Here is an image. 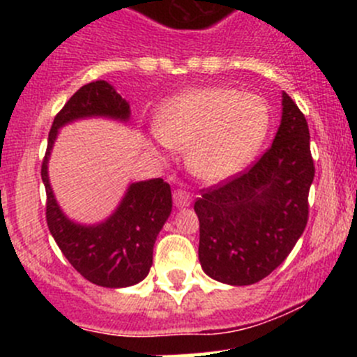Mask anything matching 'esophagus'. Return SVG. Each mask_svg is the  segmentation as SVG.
Instances as JSON below:
<instances>
[{
  "label": "esophagus",
  "mask_w": 357,
  "mask_h": 357,
  "mask_svg": "<svg viewBox=\"0 0 357 357\" xmlns=\"http://www.w3.org/2000/svg\"><path fill=\"white\" fill-rule=\"evenodd\" d=\"M172 200H174L176 207H188L192 204V195L188 192H185V190H174Z\"/></svg>",
  "instance_id": "1"
}]
</instances>
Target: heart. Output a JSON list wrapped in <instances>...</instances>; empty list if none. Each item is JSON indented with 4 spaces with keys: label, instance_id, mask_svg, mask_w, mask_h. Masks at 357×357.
Masks as SVG:
<instances>
[{
    "label": "heart",
    "instance_id": "1",
    "mask_svg": "<svg viewBox=\"0 0 357 357\" xmlns=\"http://www.w3.org/2000/svg\"><path fill=\"white\" fill-rule=\"evenodd\" d=\"M271 124L262 96L235 88H202L183 93L158 115L164 145L186 150L190 171L207 183L238 174L261 150Z\"/></svg>",
    "mask_w": 357,
    "mask_h": 357
}]
</instances>
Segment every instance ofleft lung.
Instances as JSON below:
<instances>
[{"instance_id": "left-lung-1", "label": "left lung", "mask_w": 357, "mask_h": 357, "mask_svg": "<svg viewBox=\"0 0 357 357\" xmlns=\"http://www.w3.org/2000/svg\"><path fill=\"white\" fill-rule=\"evenodd\" d=\"M312 179L307 121L283 93L282 124L273 145L245 171L204 188L195 200L202 269L238 287L275 271L307 225Z\"/></svg>"}]
</instances>
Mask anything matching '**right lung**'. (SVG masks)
Returning a JSON list of instances; mask_svg holds the SVG:
<instances>
[{"mask_svg":"<svg viewBox=\"0 0 357 357\" xmlns=\"http://www.w3.org/2000/svg\"><path fill=\"white\" fill-rule=\"evenodd\" d=\"M91 115L126 121L129 105L109 82L95 81L79 88L55 115L41 165L46 188V222L56 245L79 275L95 285L121 289L139 283L149 275L157 235L171 214V186L162 178L135 183L129 186L115 214L103 225L86 228L68 221L53 197L46 164L56 129L74 119Z\"/></svg>","mask_w":357,"mask_h":357,"instance_id":"1","label":"right lung"}]
</instances>
